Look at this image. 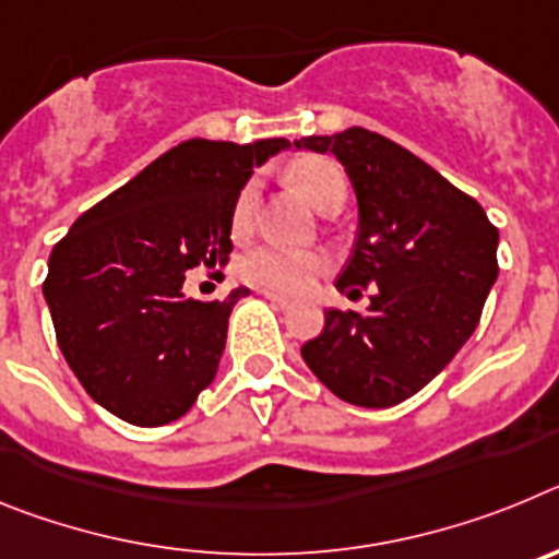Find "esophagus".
Segmentation results:
<instances>
[{
    "label": "esophagus",
    "instance_id": "34e87169",
    "mask_svg": "<svg viewBox=\"0 0 559 559\" xmlns=\"http://www.w3.org/2000/svg\"><path fill=\"white\" fill-rule=\"evenodd\" d=\"M265 299H269L271 305H274V308H280V310H290L294 308V302H290V299H285V296H280V294H271V290H265Z\"/></svg>",
    "mask_w": 559,
    "mask_h": 559
}]
</instances>
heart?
Here are the masks:
<instances>
[{"label":"heart","mask_w":559,"mask_h":559,"mask_svg":"<svg viewBox=\"0 0 559 559\" xmlns=\"http://www.w3.org/2000/svg\"><path fill=\"white\" fill-rule=\"evenodd\" d=\"M288 179L308 195L310 204L328 210L333 201L344 199L347 185L338 167L324 159H299L288 167ZM257 181H246L231 206V231L246 235L254 215ZM330 257L322 251H290L276 246H260L240 260V276L260 290L280 296H299L313 288L319 276L328 274Z\"/></svg>","instance_id":"heart-1"}]
</instances>
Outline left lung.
Returning a JSON list of instances; mask_svg holds the SVG:
<instances>
[{
	"instance_id": "left-lung-1",
	"label": "left lung",
	"mask_w": 559,
	"mask_h": 559,
	"mask_svg": "<svg viewBox=\"0 0 559 559\" xmlns=\"http://www.w3.org/2000/svg\"><path fill=\"white\" fill-rule=\"evenodd\" d=\"M296 147L335 153L358 195V235L335 280L367 310H324L302 358L335 397L389 408L428 386L481 319L498 276V229L476 199L397 142L347 128Z\"/></svg>"
}]
</instances>
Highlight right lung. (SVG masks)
I'll list each match as a JSON object with an SVG mask.
<instances>
[{
	"label": "right lung",
	"mask_w": 559,
	"mask_h": 559,
	"mask_svg": "<svg viewBox=\"0 0 559 559\" xmlns=\"http://www.w3.org/2000/svg\"><path fill=\"white\" fill-rule=\"evenodd\" d=\"M288 140H187L114 190L52 246L44 299L69 369L95 403L131 426L187 414L218 372L229 313L185 296V271L231 254V206L251 167Z\"/></svg>",
	"instance_id": "right-lung-1"
}]
</instances>
